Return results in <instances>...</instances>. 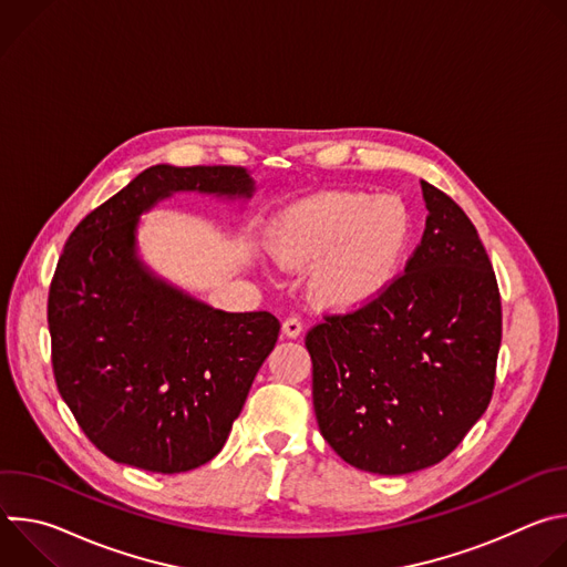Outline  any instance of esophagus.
Listing matches in <instances>:
<instances>
[{"label":"esophagus","mask_w":567,"mask_h":567,"mask_svg":"<svg viewBox=\"0 0 567 567\" xmlns=\"http://www.w3.org/2000/svg\"><path fill=\"white\" fill-rule=\"evenodd\" d=\"M300 332H302V322H300V318L291 316V318H287V320L282 322V334H285L287 339H298V337H300Z\"/></svg>","instance_id":"obj_1"}]
</instances>
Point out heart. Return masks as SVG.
<instances>
[{
  "mask_svg": "<svg viewBox=\"0 0 567 567\" xmlns=\"http://www.w3.org/2000/svg\"><path fill=\"white\" fill-rule=\"evenodd\" d=\"M413 237V217L396 195L330 190L285 208L269 249L285 269L313 262L311 296L332 311H357L379 300L399 278Z\"/></svg>",
  "mask_w": 567,
  "mask_h": 567,
  "instance_id": "b5f03b06",
  "label": "heart"
}]
</instances>
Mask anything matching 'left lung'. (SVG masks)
<instances>
[{"instance_id":"1","label":"left lung","mask_w":567,"mask_h":567,"mask_svg":"<svg viewBox=\"0 0 567 567\" xmlns=\"http://www.w3.org/2000/svg\"><path fill=\"white\" fill-rule=\"evenodd\" d=\"M426 228L372 305L307 334L313 411L352 466L403 475L442 462L487 411L503 337L496 274L475 226L422 182Z\"/></svg>"}]
</instances>
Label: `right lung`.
Here are the masks:
<instances>
[{
    "label": "right lung",
    "mask_w": 567,
    "mask_h": 567,
    "mask_svg": "<svg viewBox=\"0 0 567 567\" xmlns=\"http://www.w3.org/2000/svg\"><path fill=\"white\" fill-rule=\"evenodd\" d=\"M179 193L245 204L247 168L158 164L75 226L49 291L58 390L114 462L182 473L213 460L280 322L224 311L158 276L141 256V217Z\"/></svg>",
    "instance_id": "add662e5"
}]
</instances>
